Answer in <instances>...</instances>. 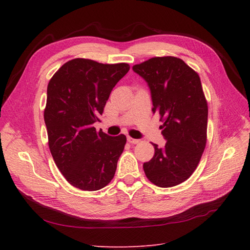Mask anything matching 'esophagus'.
Returning <instances> with one entry per match:
<instances>
[{"label":"esophagus","mask_w":250,"mask_h":250,"mask_svg":"<svg viewBox=\"0 0 250 250\" xmlns=\"http://www.w3.org/2000/svg\"><path fill=\"white\" fill-rule=\"evenodd\" d=\"M128 142L129 143H131V144H139L140 143V140H137V139H133V137H130V136H128Z\"/></svg>","instance_id":"obj_1"}]
</instances>
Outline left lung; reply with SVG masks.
<instances>
[{
	"label": "left lung",
	"mask_w": 250,
	"mask_h": 250,
	"mask_svg": "<svg viewBox=\"0 0 250 250\" xmlns=\"http://www.w3.org/2000/svg\"><path fill=\"white\" fill-rule=\"evenodd\" d=\"M147 83L152 113L161 116L167 144L155 146L145 162L147 178L158 187H174L188 179L198 167L206 145L207 103L201 79L175 57H156L132 67Z\"/></svg>",
	"instance_id": "obj_1"
}]
</instances>
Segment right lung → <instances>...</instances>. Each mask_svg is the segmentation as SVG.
Wrapping results in <instances>:
<instances>
[{
  "mask_svg": "<svg viewBox=\"0 0 250 250\" xmlns=\"http://www.w3.org/2000/svg\"><path fill=\"white\" fill-rule=\"evenodd\" d=\"M129 70L126 63L102 64L78 58L63 64L50 79L44 111L49 149L74 187L95 191L114 177L126 137L109 136L93 125L111 90Z\"/></svg>",
  "mask_w": 250,
  "mask_h": 250,
  "instance_id": "add662e5",
  "label": "right lung"
}]
</instances>
